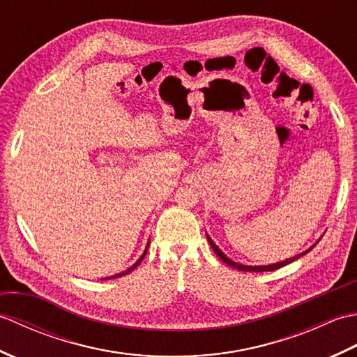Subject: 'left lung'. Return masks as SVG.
Wrapping results in <instances>:
<instances>
[{
    "mask_svg": "<svg viewBox=\"0 0 357 357\" xmlns=\"http://www.w3.org/2000/svg\"><path fill=\"white\" fill-rule=\"evenodd\" d=\"M207 239H208V242H210V245H211V248L215 250V253L221 257V261L222 262H225L227 265H230V267H233V268H236V270H241V271H273V270H278V268H280V267H284V265H287V264H290V262H293V261H296V259H299L301 256H304V255H307L310 250H312L313 247H310L308 250H305L304 253H301V255H296V256H293V257H290V259H285V261H280V262H276V264H268V265H242V264H238V262H234V261H231L230 257H227L221 250L218 248V245L215 244L213 241H211V238L208 236L207 234ZM319 242V241H317Z\"/></svg>",
    "mask_w": 357,
    "mask_h": 357,
    "instance_id": "8db88e82",
    "label": "left lung"
}]
</instances>
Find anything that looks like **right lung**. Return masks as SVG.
<instances>
[{
  "label": "right lung",
  "instance_id": "add662e5",
  "mask_svg": "<svg viewBox=\"0 0 357 357\" xmlns=\"http://www.w3.org/2000/svg\"><path fill=\"white\" fill-rule=\"evenodd\" d=\"M149 244H150V242H149ZM149 244H147V247H146V250H144V253H142V256L139 257V259L138 261H136L133 265H132V267H128L127 270H124V271H121V273H118V275H115V276H109V278H105V279H113V278H121V276H124V275H128V273H130V271H133L136 267H138V265L142 262V259H144V256H146V253H147V250H149Z\"/></svg>",
  "mask_w": 357,
  "mask_h": 357
}]
</instances>
